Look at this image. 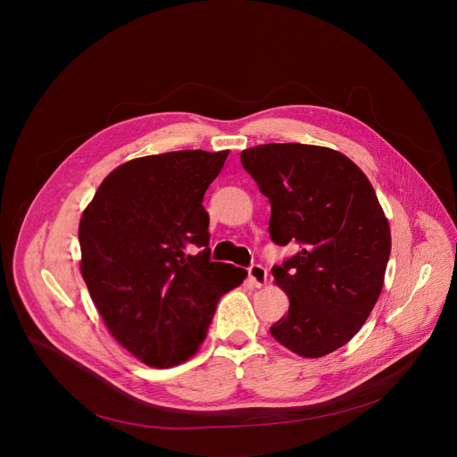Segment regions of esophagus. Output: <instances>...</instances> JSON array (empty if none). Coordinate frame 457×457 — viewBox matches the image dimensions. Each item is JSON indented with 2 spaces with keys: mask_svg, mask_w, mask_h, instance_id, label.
Listing matches in <instances>:
<instances>
[{
  "mask_svg": "<svg viewBox=\"0 0 457 457\" xmlns=\"http://www.w3.org/2000/svg\"><path fill=\"white\" fill-rule=\"evenodd\" d=\"M248 278H250V281H252L253 287H262V285L266 283L268 271H266V268L261 266V264H252V266L248 268Z\"/></svg>",
  "mask_w": 457,
  "mask_h": 457,
  "instance_id": "34e87169",
  "label": "esophagus"
}]
</instances>
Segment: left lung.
Returning <instances> with one entry per match:
<instances>
[{"mask_svg": "<svg viewBox=\"0 0 457 457\" xmlns=\"http://www.w3.org/2000/svg\"><path fill=\"white\" fill-rule=\"evenodd\" d=\"M240 163L270 200V237L299 252L271 268L290 299L270 327L281 345L320 358L345 345L370 318L384 287L391 233L373 186L340 152L268 143Z\"/></svg>", "mask_w": 457, "mask_h": 457, "instance_id": "1", "label": "left lung"}]
</instances>
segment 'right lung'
<instances>
[{
    "label": "right lung",
    "mask_w": 457,
    "mask_h": 457,
    "mask_svg": "<svg viewBox=\"0 0 457 457\" xmlns=\"http://www.w3.org/2000/svg\"><path fill=\"white\" fill-rule=\"evenodd\" d=\"M228 154L178 150L127 162L82 212L80 271L89 295L112 337L146 366L193 356L219 299L246 278V270L209 259L202 200Z\"/></svg>",
    "instance_id": "add662e5"
}]
</instances>
